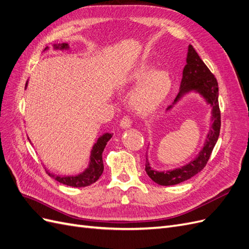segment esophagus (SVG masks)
I'll list each match as a JSON object with an SVG mask.
<instances>
[{
  "label": "esophagus",
  "instance_id": "1",
  "mask_svg": "<svg viewBox=\"0 0 249 249\" xmlns=\"http://www.w3.org/2000/svg\"><path fill=\"white\" fill-rule=\"evenodd\" d=\"M132 125V120L129 116H124L122 120H120V126L123 127V129H129Z\"/></svg>",
  "mask_w": 249,
  "mask_h": 249
}]
</instances>
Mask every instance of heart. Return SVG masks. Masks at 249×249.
I'll list each match as a JSON object with an SVG mask.
<instances>
[{
    "label": "heart",
    "mask_w": 249,
    "mask_h": 249,
    "mask_svg": "<svg viewBox=\"0 0 249 249\" xmlns=\"http://www.w3.org/2000/svg\"><path fill=\"white\" fill-rule=\"evenodd\" d=\"M129 84L138 85L131 96L133 109L139 114L147 115L166 101L172 89V79L167 71H156L155 66L146 64L130 74Z\"/></svg>",
    "instance_id": "obj_1"
}]
</instances>
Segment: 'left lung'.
Masks as SVG:
<instances>
[{
    "label": "left lung",
    "instance_id": "left-lung-1",
    "mask_svg": "<svg viewBox=\"0 0 249 249\" xmlns=\"http://www.w3.org/2000/svg\"><path fill=\"white\" fill-rule=\"evenodd\" d=\"M187 64L183 71V78L180 82V87L178 94L177 95L175 102L171 106L167 108V111L171 110L173 106L182 99V97L191 91L199 93L206 103L212 108V116H211V126L207 135L202 148L200 149L197 157L182 167H178L167 171H157L152 168L146 154L145 160V171L147 176L152 178L155 183L161 186H172L177 185L185 180L191 178L196 173L201 171L207 165L210 159L212 150L216 144L220 133V110L218 104V83L214 74L210 71L207 65L203 63L200 57L191 46L188 47Z\"/></svg>",
    "mask_w": 249,
    "mask_h": 249
}]
</instances>
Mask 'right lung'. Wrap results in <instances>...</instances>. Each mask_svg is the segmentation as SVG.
Wrapping results in <instances>:
<instances>
[{"label":"right lung","mask_w":249,"mask_h":249,"mask_svg":"<svg viewBox=\"0 0 249 249\" xmlns=\"http://www.w3.org/2000/svg\"><path fill=\"white\" fill-rule=\"evenodd\" d=\"M47 47L44 51L48 50ZM55 50H69L70 46L67 43H61V44H54ZM28 85V82L26 83V87ZM113 134L105 133L102 136L96 140L94 145L92 146L91 154H90V161L88 164V167L79 175L76 176H56L54 173H51L49 170L46 169L48 175L55 178L57 182L71 186V187H86L95 183L97 179L100 178L102 173L104 171V163H103V152L104 148L106 147L108 141L111 139Z\"/></svg>","instance_id":"obj_1"}]
</instances>
